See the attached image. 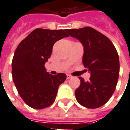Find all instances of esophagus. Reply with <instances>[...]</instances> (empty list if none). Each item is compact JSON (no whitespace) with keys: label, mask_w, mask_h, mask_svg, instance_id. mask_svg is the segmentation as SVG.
I'll list each match as a JSON object with an SVG mask.
<instances>
[{"label":"esophagus","mask_w":130,"mask_h":130,"mask_svg":"<svg viewBox=\"0 0 130 130\" xmlns=\"http://www.w3.org/2000/svg\"><path fill=\"white\" fill-rule=\"evenodd\" d=\"M72 76L71 75H70V74H67V79H70V78H71Z\"/></svg>","instance_id":"1"}]
</instances>
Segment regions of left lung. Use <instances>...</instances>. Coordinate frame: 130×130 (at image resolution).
<instances>
[{
	"label": "left lung",
	"instance_id": "8db88e82",
	"mask_svg": "<svg viewBox=\"0 0 130 130\" xmlns=\"http://www.w3.org/2000/svg\"><path fill=\"white\" fill-rule=\"evenodd\" d=\"M66 31L83 44V63L91 73L87 82L79 77L80 86L75 91L76 99L86 108L100 107L110 99L118 83L120 71L118 52L112 41L92 27Z\"/></svg>",
	"mask_w": 130,
	"mask_h": 130
}]
</instances>
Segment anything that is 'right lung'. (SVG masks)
Returning <instances> with one entry per match:
<instances>
[{"label": "right lung", "instance_id": "right-lung-1", "mask_svg": "<svg viewBox=\"0 0 130 130\" xmlns=\"http://www.w3.org/2000/svg\"><path fill=\"white\" fill-rule=\"evenodd\" d=\"M69 36L66 30L37 28L20 42L12 62V79L18 94L31 108L41 109L52 105L66 74L51 75L44 64L55 42Z\"/></svg>", "mask_w": 130, "mask_h": 130}]
</instances>
